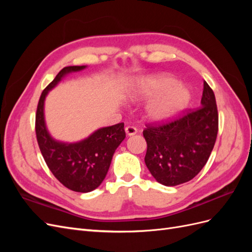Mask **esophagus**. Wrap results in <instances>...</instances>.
Listing matches in <instances>:
<instances>
[{"label": "esophagus", "instance_id": "obj_1", "mask_svg": "<svg viewBox=\"0 0 252 252\" xmlns=\"http://www.w3.org/2000/svg\"><path fill=\"white\" fill-rule=\"evenodd\" d=\"M125 131H126V134L127 135H134L136 132H138V129H136L135 127H133V126H127L126 128H125Z\"/></svg>", "mask_w": 252, "mask_h": 252}]
</instances>
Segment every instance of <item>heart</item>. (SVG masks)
<instances>
[{"label":"heart","instance_id":"b5f03b06","mask_svg":"<svg viewBox=\"0 0 252 252\" xmlns=\"http://www.w3.org/2000/svg\"><path fill=\"white\" fill-rule=\"evenodd\" d=\"M132 98L152 101L147 107L146 118L156 123H162L178 117L191 103L192 90L170 75H155L139 80L130 93Z\"/></svg>","mask_w":252,"mask_h":252}]
</instances>
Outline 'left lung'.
Masks as SVG:
<instances>
[{"label":"left lung","instance_id":"obj_1","mask_svg":"<svg viewBox=\"0 0 252 252\" xmlns=\"http://www.w3.org/2000/svg\"><path fill=\"white\" fill-rule=\"evenodd\" d=\"M219 129L216 96L204 82L201 107L143 131L145 164L159 184L177 186L192 180L207 163Z\"/></svg>","mask_w":252,"mask_h":252}]
</instances>
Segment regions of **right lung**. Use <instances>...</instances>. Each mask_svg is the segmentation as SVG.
I'll list each match as a JSON object with an SVG mask.
<instances>
[{
  "label": "right lung",
  "instance_id": "1",
  "mask_svg": "<svg viewBox=\"0 0 252 252\" xmlns=\"http://www.w3.org/2000/svg\"><path fill=\"white\" fill-rule=\"evenodd\" d=\"M86 66H67L43 90L35 114V133L42 156L52 174L72 191L89 192L101 185L114 151L125 139L124 123L97 129L88 138L75 143H64L52 138L44 117V102L49 91L68 73L85 69Z\"/></svg>",
  "mask_w": 252,
  "mask_h": 252
}]
</instances>
